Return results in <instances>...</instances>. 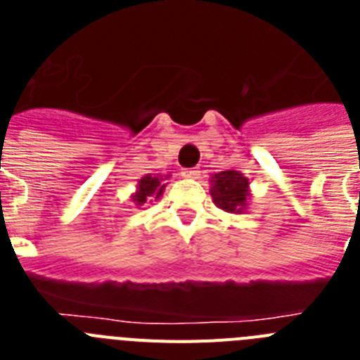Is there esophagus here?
<instances>
[{
    "label": "esophagus",
    "instance_id": "obj_1",
    "mask_svg": "<svg viewBox=\"0 0 360 360\" xmlns=\"http://www.w3.org/2000/svg\"><path fill=\"white\" fill-rule=\"evenodd\" d=\"M182 174L186 178H198L200 176V171H198V167H191V169H184Z\"/></svg>",
    "mask_w": 360,
    "mask_h": 360
}]
</instances>
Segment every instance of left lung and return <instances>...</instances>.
I'll return each instance as SVG.
<instances>
[{
    "mask_svg": "<svg viewBox=\"0 0 360 360\" xmlns=\"http://www.w3.org/2000/svg\"><path fill=\"white\" fill-rule=\"evenodd\" d=\"M211 195L219 209L227 212H241L247 205L249 180L240 171H221L212 178Z\"/></svg>",
    "mask_w": 360,
    "mask_h": 360,
    "instance_id": "8db88e82",
    "label": "left lung"
}]
</instances>
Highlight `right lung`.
I'll list each match as a JSON object with an SVG mask.
<instances>
[{
    "label": "right lung",
    "mask_w": 360,
    "mask_h": 360,
    "mask_svg": "<svg viewBox=\"0 0 360 360\" xmlns=\"http://www.w3.org/2000/svg\"><path fill=\"white\" fill-rule=\"evenodd\" d=\"M162 180L165 178H158V176H151V174H146L139 180V191H136V195H133V202L136 205H142L148 200H157L160 198L162 193H164L165 184H162Z\"/></svg>",
    "instance_id": "1"
}]
</instances>
